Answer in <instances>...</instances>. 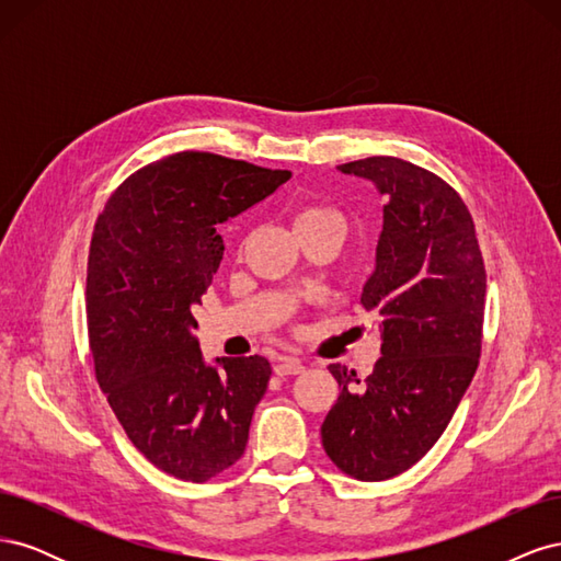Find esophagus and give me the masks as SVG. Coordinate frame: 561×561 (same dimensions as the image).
Returning a JSON list of instances; mask_svg holds the SVG:
<instances>
[{
  "label": "esophagus",
  "mask_w": 561,
  "mask_h": 561,
  "mask_svg": "<svg viewBox=\"0 0 561 561\" xmlns=\"http://www.w3.org/2000/svg\"><path fill=\"white\" fill-rule=\"evenodd\" d=\"M274 371H276L278 377H287V375H301V371H304V365H301V360H297V358H290V355H285V358H278V363H276Z\"/></svg>",
  "instance_id": "1"
}]
</instances>
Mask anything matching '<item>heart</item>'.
Segmentation results:
<instances>
[{
	"label": "heart",
	"mask_w": 561,
	"mask_h": 561,
	"mask_svg": "<svg viewBox=\"0 0 561 561\" xmlns=\"http://www.w3.org/2000/svg\"><path fill=\"white\" fill-rule=\"evenodd\" d=\"M325 225L344 227V217L322 203H301L295 213V229H316Z\"/></svg>",
	"instance_id": "heart-1"
}]
</instances>
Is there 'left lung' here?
<instances>
[{
  "label": "left lung",
  "instance_id": "obj_1",
  "mask_svg": "<svg viewBox=\"0 0 561 561\" xmlns=\"http://www.w3.org/2000/svg\"><path fill=\"white\" fill-rule=\"evenodd\" d=\"M386 198L377 271L360 304L381 318L371 375L330 365L336 402L322 447L351 478L381 482L410 470L445 433L482 353L486 271L463 198L443 178L396 157L339 165Z\"/></svg>",
  "mask_w": 561,
  "mask_h": 561
}]
</instances>
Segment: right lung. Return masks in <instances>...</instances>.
<instances>
[{"mask_svg":"<svg viewBox=\"0 0 561 561\" xmlns=\"http://www.w3.org/2000/svg\"><path fill=\"white\" fill-rule=\"evenodd\" d=\"M293 178L210 151H178L128 175L98 215L87 271L95 379L149 463L208 482L245 451L271 365L203 360L194 309L222 262L217 227Z\"/></svg>","mask_w":561,"mask_h":561,"instance_id":"1","label":"right lung"}]
</instances>
